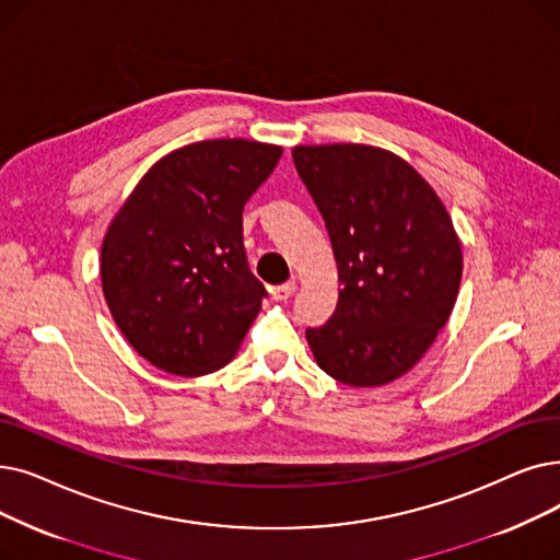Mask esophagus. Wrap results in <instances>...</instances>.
<instances>
[{
	"label": "esophagus",
	"instance_id": "34e87169",
	"mask_svg": "<svg viewBox=\"0 0 560 560\" xmlns=\"http://www.w3.org/2000/svg\"><path fill=\"white\" fill-rule=\"evenodd\" d=\"M295 290H298V283L295 281H285V283H281V285H275L270 293H272V300H277V302H285V300H290L295 295Z\"/></svg>",
	"mask_w": 560,
	"mask_h": 560
}]
</instances>
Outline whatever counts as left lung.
I'll list each match as a JSON object with an SVG mask.
<instances>
[{"mask_svg":"<svg viewBox=\"0 0 560 560\" xmlns=\"http://www.w3.org/2000/svg\"><path fill=\"white\" fill-rule=\"evenodd\" d=\"M293 162L343 285L331 318L306 329L313 357L350 386L392 382L425 354L453 311L462 252L451 217L415 168L373 145H298Z\"/></svg>","mask_w":560,"mask_h":560,"instance_id":"obj_1","label":"left lung"}]
</instances>
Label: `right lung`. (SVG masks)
Returning <instances> with one entry per match:
<instances>
[{
    "label": "right lung",
    "mask_w": 560,
    "mask_h": 560,
    "mask_svg": "<svg viewBox=\"0 0 560 560\" xmlns=\"http://www.w3.org/2000/svg\"><path fill=\"white\" fill-rule=\"evenodd\" d=\"M279 145L189 143L162 158L107 229L101 277L128 343L174 375L233 359L267 298L242 240V210L275 172Z\"/></svg>",
    "instance_id": "obj_1"
}]
</instances>
